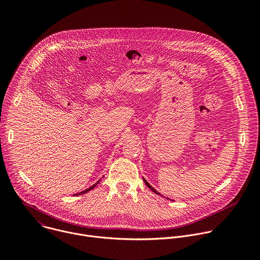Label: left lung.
I'll return each instance as SVG.
<instances>
[{
  "label": "left lung",
  "mask_w": 260,
  "mask_h": 260,
  "mask_svg": "<svg viewBox=\"0 0 260 260\" xmlns=\"http://www.w3.org/2000/svg\"><path fill=\"white\" fill-rule=\"evenodd\" d=\"M143 181H145L146 185H147V186H148V187H149V188H150V189H151V190H152L154 193H156V194H158V195H161V194H160V193H159L157 190H155V189H154V188H153V187H152V186H151V185H150V184H149V183H148V182H147L145 179H143Z\"/></svg>",
  "instance_id": "1"
}]
</instances>
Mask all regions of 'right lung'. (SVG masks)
<instances>
[{
	"label": "right lung",
	"instance_id": "1",
	"mask_svg": "<svg viewBox=\"0 0 260 260\" xmlns=\"http://www.w3.org/2000/svg\"><path fill=\"white\" fill-rule=\"evenodd\" d=\"M97 184H99V182H97L96 184H94L93 186H91L90 188H88V189H86V190H84V191H82V192H79V193H76L75 195H81V194H84V193H86V192H89V191H91L92 189H94L96 186H97Z\"/></svg>",
	"mask_w": 260,
	"mask_h": 260
}]
</instances>
